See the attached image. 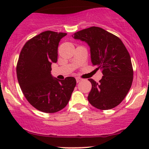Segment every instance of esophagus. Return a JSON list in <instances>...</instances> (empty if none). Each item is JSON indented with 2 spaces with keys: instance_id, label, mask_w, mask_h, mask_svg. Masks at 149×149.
<instances>
[{
  "instance_id": "esophagus-1",
  "label": "esophagus",
  "mask_w": 149,
  "mask_h": 149,
  "mask_svg": "<svg viewBox=\"0 0 149 149\" xmlns=\"http://www.w3.org/2000/svg\"><path fill=\"white\" fill-rule=\"evenodd\" d=\"M81 80H82V79H81V78H79V77H77V78H76V81H77V83L80 82V81H81Z\"/></svg>"
}]
</instances>
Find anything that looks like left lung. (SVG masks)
Listing matches in <instances>:
<instances>
[{"instance_id": "obj_1", "label": "left lung", "mask_w": 149, "mask_h": 149, "mask_svg": "<svg viewBox=\"0 0 149 149\" xmlns=\"http://www.w3.org/2000/svg\"><path fill=\"white\" fill-rule=\"evenodd\" d=\"M73 38L87 42L92 64L103 74L99 83L88 79L92 85L87 97L89 103L100 110L117 107L125 97L133 81L131 58L123 42L96 26L75 32Z\"/></svg>"}]
</instances>
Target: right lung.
<instances>
[{
  "label": "right lung",
  "instance_id": "right-lung-1",
  "mask_svg": "<svg viewBox=\"0 0 149 149\" xmlns=\"http://www.w3.org/2000/svg\"><path fill=\"white\" fill-rule=\"evenodd\" d=\"M66 33L47 30L28 40L20 52L16 72L24 96L32 107L47 113L64 109L76 86L72 77L64 80L51 74L52 64L58 61V47Z\"/></svg>",
  "mask_w": 149,
  "mask_h": 149
}]
</instances>
